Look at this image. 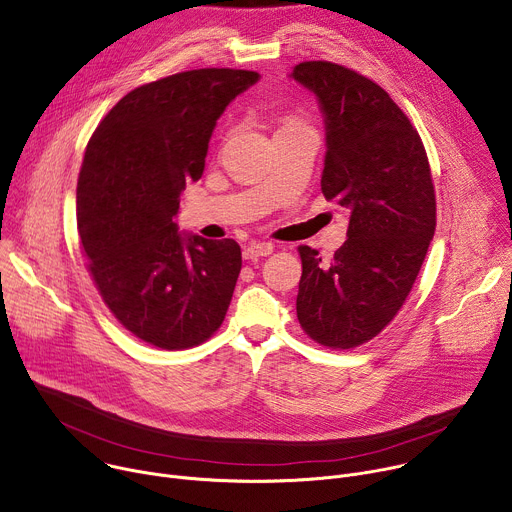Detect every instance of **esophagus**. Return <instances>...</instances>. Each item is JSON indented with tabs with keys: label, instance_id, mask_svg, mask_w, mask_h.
<instances>
[{
	"label": "esophagus",
	"instance_id": "esophagus-1",
	"mask_svg": "<svg viewBox=\"0 0 512 512\" xmlns=\"http://www.w3.org/2000/svg\"><path fill=\"white\" fill-rule=\"evenodd\" d=\"M271 253H273V245H271V243H251V245L245 247L243 257L255 261V259L267 257V255H271Z\"/></svg>",
	"mask_w": 512,
	"mask_h": 512
}]
</instances>
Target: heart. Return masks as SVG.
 <instances>
[{
  "mask_svg": "<svg viewBox=\"0 0 512 512\" xmlns=\"http://www.w3.org/2000/svg\"><path fill=\"white\" fill-rule=\"evenodd\" d=\"M291 125H300L298 121H294V119H289V121H285V125L283 127H291Z\"/></svg>",
  "mask_w": 512,
  "mask_h": 512,
  "instance_id": "obj_1",
  "label": "heart"
}]
</instances>
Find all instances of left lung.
Returning a JSON list of instances; mask_svg holds the SVG:
<instances>
[{"label":"left lung","mask_w":512,"mask_h":512,"mask_svg":"<svg viewBox=\"0 0 512 512\" xmlns=\"http://www.w3.org/2000/svg\"><path fill=\"white\" fill-rule=\"evenodd\" d=\"M326 125L322 194L348 210L344 245L326 263L302 245L298 320L328 348L375 338L401 310L435 233V192L417 129L375 81L310 60L291 70Z\"/></svg>","instance_id":"1"}]
</instances>
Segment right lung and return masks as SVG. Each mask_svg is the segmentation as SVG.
Here are the masks:
<instances>
[{
	"label": "right lung",
	"mask_w": 512,
	"mask_h": 512,
	"mask_svg": "<svg viewBox=\"0 0 512 512\" xmlns=\"http://www.w3.org/2000/svg\"><path fill=\"white\" fill-rule=\"evenodd\" d=\"M257 81L253 70L178 72L127 93L89 139L81 247L107 308L152 346H196L227 316L241 247L178 233L174 216L186 182L202 176L216 119Z\"/></svg>",
	"instance_id": "1"
}]
</instances>
